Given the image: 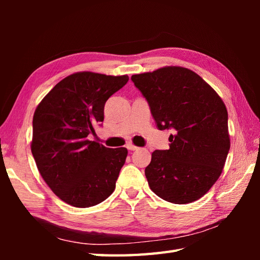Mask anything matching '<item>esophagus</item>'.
<instances>
[{
    "instance_id": "esophagus-1",
    "label": "esophagus",
    "mask_w": 260,
    "mask_h": 260,
    "mask_svg": "<svg viewBox=\"0 0 260 260\" xmlns=\"http://www.w3.org/2000/svg\"><path fill=\"white\" fill-rule=\"evenodd\" d=\"M126 147H127V150H129V151H136V150H139V147L133 145V144H127Z\"/></svg>"
}]
</instances>
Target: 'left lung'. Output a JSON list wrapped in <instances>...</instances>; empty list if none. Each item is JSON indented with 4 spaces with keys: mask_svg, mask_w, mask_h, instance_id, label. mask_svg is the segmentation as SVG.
<instances>
[{
    "mask_svg": "<svg viewBox=\"0 0 260 260\" xmlns=\"http://www.w3.org/2000/svg\"><path fill=\"white\" fill-rule=\"evenodd\" d=\"M132 80L150 105L157 128L174 132L169 150L154 151L145 169L151 190L171 203L199 200L219 179L230 150L224 103L183 67L133 75Z\"/></svg>",
    "mask_w": 260,
    "mask_h": 260,
    "instance_id": "8db88e82",
    "label": "left lung"
}]
</instances>
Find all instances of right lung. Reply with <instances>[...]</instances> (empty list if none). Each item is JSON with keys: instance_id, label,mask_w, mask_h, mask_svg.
Returning a JSON list of instances; mask_svg holds the SVG:
<instances>
[{"instance_id": "add662e5", "label": "right lung", "mask_w": 260, "mask_h": 260, "mask_svg": "<svg viewBox=\"0 0 260 260\" xmlns=\"http://www.w3.org/2000/svg\"><path fill=\"white\" fill-rule=\"evenodd\" d=\"M127 81V75L81 71L59 81L38 105L32 155L48 186L70 206H96L115 190L127 148L105 147L88 135L104 120L107 99Z\"/></svg>"}]
</instances>
